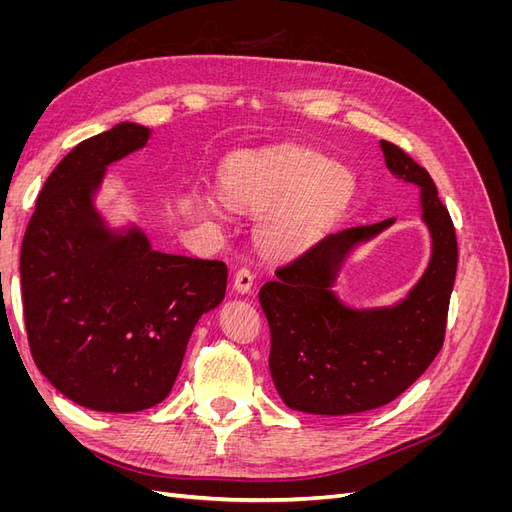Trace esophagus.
Here are the masks:
<instances>
[{
	"instance_id": "obj_1",
	"label": "esophagus",
	"mask_w": 512,
	"mask_h": 512,
	"mask_svg": "<svg viewBox=\"0 0 512 512\" xmlns=\"http://www.w3.org/2000/svg\"><path fill=\"white\" fill-rule=\"evenodd\" d=\"M232 286H235V290L241 292V294L252 292V286H254V275H252V271L241 267V269L235 273V277H232Z\"/></svg>"
}]
</instances>
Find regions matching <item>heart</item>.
<instances>
[{"label":"heart","mask_w":512,"mask_h":512,"mask_svg":"<svg viewBox=\"0 0 512 512\" xmlns=\"http://www.w3.org/2000/svg\"><path fill=\"white\" fill-rule=\"evenodd\" d=\"M222 192L232 207L265 213L256 237L262 250L294 254L329 226L354 192V175L314 151L245 158L222 175ZM205 211L218 215L213 198Z\"/></svg>","instance_id":"heart-1"}]
</instances>
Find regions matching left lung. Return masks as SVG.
<instances>
[{"label": "left lung", "instance_id": "8db88e82", "mask_svg": "<svg viewBox=\"0 0 512 512\" xmlns=\"http://www.w3.org/2000/svg\"><path fill=\"white\" fill-rule=\"evenodd\" d=\"M391 173L421 188L431 260L408 297L393 307L352 309L335 297L339 267L356 243L389 228L395 218L329 232L260 288L269 320V369L292 410L350 416L391 404L436 359L457 273V237L436 183L404 149L380 141Z\"/></svg>", "mask_w": 512, "mask_h": 512}]
</instances>
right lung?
<instances>
[{
    "label": "right lung",
    "instance_id": "obj_1",
    "mask_svg": "<svg viewBox=\"0 0 512 512\" xmlns=\"http://www.w3.org/2000/svg\"><path fill=\"white\" fill-rule=\"evenodd\" d=\"M149 136L119 123L76 145L46 179L21 247L29 350L61 395L96 412L166 399L198 318L226 294L222 260L151 250L145 232L108 230L94 207L106 166Z\"/></svg>",
    "mask_w": 512,
    "mask_h": 512
}]
</instances>
